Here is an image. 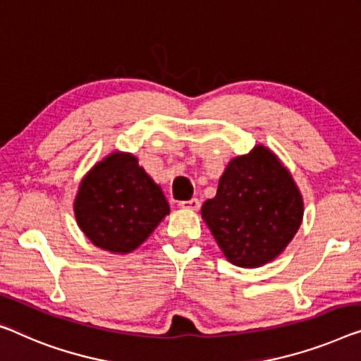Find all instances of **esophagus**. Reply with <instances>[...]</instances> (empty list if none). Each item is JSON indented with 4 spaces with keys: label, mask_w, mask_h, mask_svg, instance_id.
Returning a JSON list of instances; mask_svg holds the SVG:
<instances>
[{
    "label": "esophagus",
    "mask_w": 361,
    "mask_h": 361,
    "mask_svg": "<svg viewBox=\"0 0 361 361\" xmlns=\"http://www.w3.org/2000/svg\"><path fill=\"white\" fill-rule=\"evenodd\" d=\"M178 206L181 209H188V211H197V209L201 207V201H199L197 197H192L190 201H180Z\"/></svg>",
    "instance_id": "esophagus-1"
}]
</instances>
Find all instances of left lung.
Segmentation results:
<instances>
[{"instance_id": "left-lung-1", "label": "left lung", "mask_w": 361, "mask_h": 361, "mask_svg": "<svg viewBox=\"0 0 361 361\" xmlns=\"http://www.w3.org/2000/svg\"><path fill=\"white\" fill-rule=\"evenodd\" d=\"M201 214L230 262L259 267L298 232L303 199L276 155L256 146L227 165L217 195L202 204Z\"/></svg>"}]
</instances>
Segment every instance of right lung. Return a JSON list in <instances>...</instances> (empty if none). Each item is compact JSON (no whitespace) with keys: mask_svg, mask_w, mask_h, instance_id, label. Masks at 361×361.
Returning a JSON list of instances; mask_svg holds the SVG:
<instances>
[{"mask_svg":"<svg viewBox=\"0 0 361 361\" xmlns=\"http://www.w3.org/2000/svg\"><path fill=\"white\" fill-rule=\"evenodd\" d=\"M78 224L95 246L136 250L170 212L160 188L129 154H111L85 175L74 201Z\"/></svg>","mask_w":361,"mask_h":361,"instance_id":"obj_1","label":"right lung"}]
</instances>
